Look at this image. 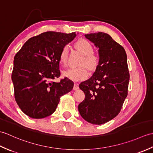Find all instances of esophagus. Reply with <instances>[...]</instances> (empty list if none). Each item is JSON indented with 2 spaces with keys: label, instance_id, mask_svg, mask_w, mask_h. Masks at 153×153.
I'll return each instance as SVG.
<instances>
[{
  "label": "esophagus",
  "instance_id": "1",
  "mask_svg": "<svg viewBox=\"0 0 153 153\" xmlns=\"http://www.w3.org/2000/svg\"><path fill=\"white\" fill-rule=\"evenodd\" d=\"M73 89H74V91H76V90H77V89H79V85H78V84H77V83H75L74 85V87H73Z\"/></svg>",
  "mask_w": 153,
  "mask_h": 153
}]
</instances>
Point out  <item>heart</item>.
<instances>
[{"label":"heart","instance_id":"heart-1","mask_svg":"<svg viewBox=\"0 0 153 153\" xmlns=\"http://www.w3.org/2000/svg\"><path fill=\"white\" fill-rule=\"evenodd\" d=\"M75 46L83 56L80 62L82 66L77 68H70L64 70L62 74L64 77L73 81H79L87 78L89 76L88 70L85 66L90 70H95L99 64V56L93 53V47L90 42L85 39H79L77 40ZM68 47L65 46L61 50L59 61L62 65L65 66L67 64L68 58Z\"/></svg>","mask_w":153,"mask_h":153}]
</instances>
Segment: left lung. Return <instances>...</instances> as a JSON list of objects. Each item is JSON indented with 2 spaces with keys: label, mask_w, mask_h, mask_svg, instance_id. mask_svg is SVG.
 <instances>
[{
  "label": "left lung",
  "mask_w": 153,
  "mask_h": 153,
  "mask_svg": "<svg viewBox=\"0 0 153 153\" xmlns=\"http://www.w3.org/2000/svg\"><path fill=\"white\" fill-rule=\"evenodd\" d=\"M85 37L99 48V64L92 77L79 84L85 97L78 110L87 122L100 125L118 114L128 95L127 55L123 47L108 34L98 32Z\"/></svg>",
  "instance_id": "left-lung-1"
}]
</instances>
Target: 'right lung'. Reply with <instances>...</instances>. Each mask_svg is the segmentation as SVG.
<instances>
[{
	"label": "right lung",
	"instance_id": "add662e5",
	"mask_svg": "<svg viewBox=\"0 0 153 153\" xmlns=\"http://www.w3.org/2000/svg\"><path fill=\"white\" fill-rule=\"evenodd\" d=\"M75 32L47 31L28 39L14 60L12 80L14 97L22 111L32 118L51 115L60 97L73 89L74 82L65 77L59 83L61 50L76 37Z\"/></svg>",
	"mask_w": 153,
	"mask_h": 153
}]
</instances>
